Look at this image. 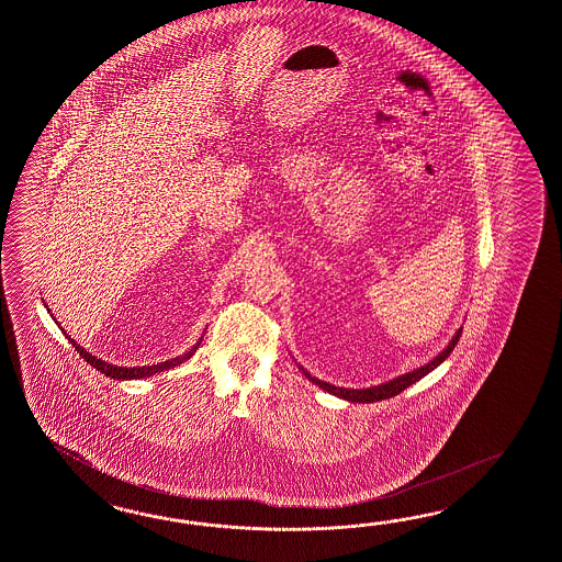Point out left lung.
Masks as SVG:
<instances>
[{
    "instance_id": "1",
    "label": "left lung",
    "mask_w": 562,
    "mask_h": 562,
    "mask_svg": "<svg viewBox=\"0 0 562 562\" xmlns=\"http://www.w3.org/2000/svg\"><path fill=\"white\" fill-rule=\"evenodd\" d=\"M461 333H463V327L454 333V337H452V341L449 342V347H447L440 356L435 357L430 363H426L425 368H418V370L411 371V373L400 375V378L392 380V382H385L382 383V385H375V387H368V390H347V387H337V385H330V383L321 382V380H316V378H311V373H306V371H304V375H306L311 382L316 383V385H321L323 390H327L329 394L345 397V400H349V402H380V400H385V397L397 396L400 392H404V390H406L408 385H412V383L423 380L428 371H432L437 366H440L447 357L451 356L454 345L459 342Z\"/></svg>"
}]
</instances>
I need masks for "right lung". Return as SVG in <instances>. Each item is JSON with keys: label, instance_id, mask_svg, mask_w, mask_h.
I'll return each instance as SVG.
<instances>
[{"label": "right lung", "instance_id": "1", "mask_svg": "<svg viewBox=\"0 0 562 562\" xmlns=\"http://www.w3.org/2000/svg\"><path fill=\"white\" fill-rule=\"evenodd\" d=\"M69 341L72 342V347L77 349V353L87 361V363H91L97 371H101V373H105L108 378H113V380H142V378H150L154 373H160V371L170 370V368H177L180 366L182 361H187L189 357L194 353V349L201 345L203 341V337L196 341V345L192 347L189 353H184V356L175 357V359H170V361H165V363H156V366H142V368H117V366H111V363H105V361H101V359H97V357L91 356L89 351H85L81 345H77V342L72 341L69 337Z\"/></svg>", "mask_w": 562, "mask_h": 562}]
</instances>
